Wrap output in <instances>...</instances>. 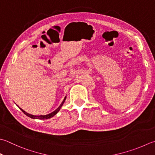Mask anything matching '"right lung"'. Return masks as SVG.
<instances>
[{
  "label": "right lung",
  "instance_id": "obj_1",
  "mask_svg": "<svg viewBox=\"0 0 155 155\" xmlns=\"http://www.w3.org/2000/svg\"><path fill=\"white\" fill-rule=\"evenodd\" d=\"M66 96L65 97H64V100L62 101V104H60V105L58 107L56 110H55V111H54L53 112H51V113H50V114H47V115H45V116H42V115H41V116H34V115H31V114H28V113H27V112H25V111H24L23 110H22V109L21 108H20L19 106H18L17 105V106L18 107H19V108L20 109V110L22 111L24 114H25L27 116H28V117H31V118H32V119H39V120H46V119H50V118H51V117H52L53 116H55V115L58 113V112L59 111H60V108L62 107V105L64 104V101H65V100H66Z\"/></svg>",
  "mask_w": 155,
  "mask_h": 155
}]
</instances>
